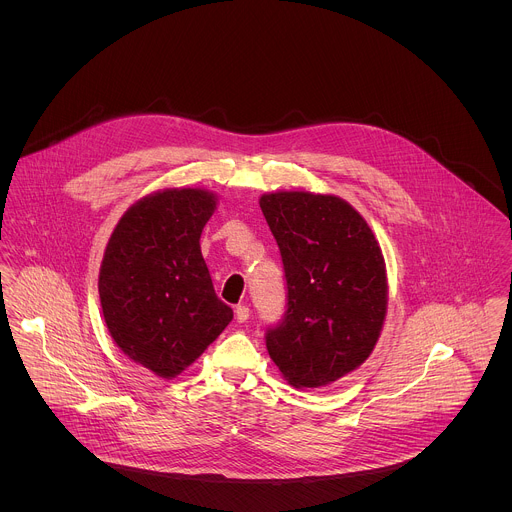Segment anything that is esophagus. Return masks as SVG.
<instances>
[{
  "label": "esophagus",
  "mask_w": 512,
  "mask_h": 512,
  "mask_svg": "<svg viewBox=\"0 0 512 512\" xmlns=\"http://www.w3.org/2000/svg\"><path fill=\"white\" fill-rule=\"evenodd\" d=\"M234 313H236V319H238V323H244L248 317H250V307L248 305H236V309H234Z\"/></svg>",
  "instance_id": "obj_1"
}]
</instances>
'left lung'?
Wrapping results in <instances>:
<instances>
[{
    "label": "left lung",
    "instance_id": "left-lung-1",
    "mask_svg": "<svg viewBox=\"0 0 512 512\" xmlns=\"http://www.w3.org/2000/svg\"><path fill=\"white\" fill-rule=\"evenodd\" d=\"M260 209L280 246L288 309L268 329L270 359L293 388L327 386L365 363L386 317L388 282L366 220L335 195L278 191Z\"/></svg>",
    "mask_w": 512,
    "mask_h": 512
}]
</instances>
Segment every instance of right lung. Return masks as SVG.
<instances>
[{"mask_svg": "<svg viewBox=\"0 0 512 512\" xmlns=\"http://www.w3.org/2000/svg\"><path fill=\"white\" fill-rule=\"evenodd\" d=\"M217 209L207 189H163L118 220L100 266L98 292L110 337L161 378L193 365L232 321L201 254Z\"/></svg>", "mask_w": 512, "mask_h": 512, "instance_id": "add662e5", "label": "right lung"}]
</instances>
